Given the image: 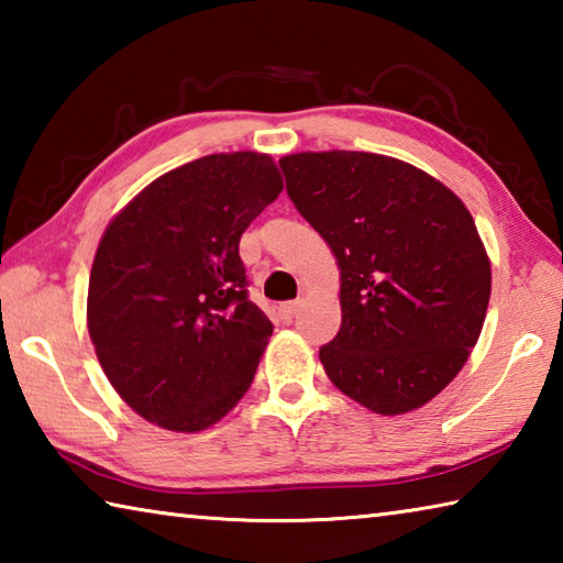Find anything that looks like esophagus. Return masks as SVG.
<instances>
[{"mask_svg": "<svg viewBox=\"0 0 563 563\" xmlns=\"http://www.w3.org/2000/svg\"><path fill=\"white\" fill-rule=\"evenodd\" d=\"M298 308H300V302H283L280 308H278L280 320H283V322H292V318H295V312H298Z\"/></svg>", "mask_w": 563, "mask_h": 563, "instance_id": "esophagus-1", "label": "esophagus"}]
</instances>
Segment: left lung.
Instances as JSON below:
<instances>
[{
	"label": "left lung",
	"instance_id": "1",
	"mask_svg": "<svg viewBox=\"0 0 563 563\" xmlns=\"http://www.w3.org/2000/svg\"><path fill=\"white\" fill-rule=\"evenodd\" d=\"M280 168L340 265L342 325L320 347L332 385L377 415L430 402L487 316L492 268L474 218L440 180L389 156L292 154Z\"/></svg>",
	"mask_w": 563,
	"mask_h": 563
}]
</instances>
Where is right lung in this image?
I'll return each mask as SVG.
<instances>
[{
    "label": "right lung",
    "mask_w": 563,
    "mask_h": 563,
    "mask_svg": "<svg viewBox=\"0 0 563 563\" xmlns=\"http://www.w3.org/2000/svg\"><path fill=\"white\" fill-rule=\"evenodd\" d=\"M283 190L273 158L213 154L146 186L103 233L89 335L113 389L174 432H201L253 383L273 322L247 298L238 243Z\"/></svg>",
    "instance_id": "add662e5"
}]
</instances>
